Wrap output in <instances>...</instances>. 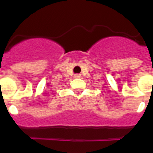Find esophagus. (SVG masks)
I'll return each instance as SVG.
<instances>
[{"label":"esophagus","instance_id":"1","mask_svg":"<svg viewBox=\"0 0 153 153\" xmlns=\"http://www.w3.org/2000/svg\"><path fill=\"white\" fill-rule=\"evenodd\" d=\"M74 78H76V79H79V78H81V74H74Z\"/></svg>","mask_w":153,"mask_h":153}]
</instances>
